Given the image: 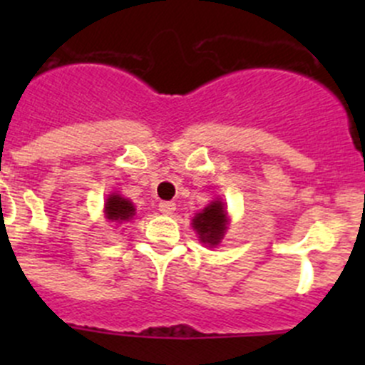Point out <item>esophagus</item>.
I'll return each instance as SVG.
<instances>
[{"instance_id":"1","label":"esophagus","mask_w":365,"mask_h":365,"mask_svg":"<svg viewBox=\"0 0 365 365\" xmlns=\"http://www.w3.org/2000/svg\"><path fill=\"white\" fill-rule=\"evenodd\" d=\"M159 210L160 213H164V215H171V213L176 210V205L173 203V201H160Z\"/></svg>"}]
</instances>
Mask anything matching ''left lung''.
<instances>
[{"label":"left lung","mask_w":365,"mask_h":365,"mask_svg":"<svg viewBox=\"0 0 365 365\" xmlns=\"http://www.w3.org/2000/svg\"><path fill=\"white\" fill-rule=\"evenodd\" d=\"M192 227L197 231L203 244H208L210 247L219 245L227 230V213L222 201H212L203 212L196 213Z\"/></svg>","instance_id":"obj_1"}]
</instances>
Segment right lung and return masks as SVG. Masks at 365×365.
Here are the masks:
<instances>
[{"label": "right lung", "instance_id": "1", "mask_svg": "<svg viewBox=\"0 0 365 365\" xmlns=\"http://www.w3.org/2000/svg\"><path fill=\"white\" fill-rule=\"evenodd\" d=\"M106 219H109L111 222H128L132 217L135 215V208L132 205L130 200H125L120 194H111V196L106 200Z\"/></svg>", "mask_w": 365, "mask_h": 365}]
</instances>
